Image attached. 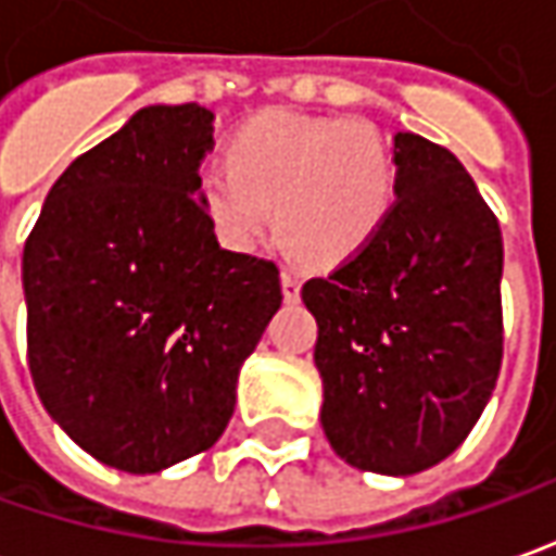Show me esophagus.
<instances>
[{
  "label": "esophagus",
  "instance_id": "1",
  "mask_svg": "<svg viewBox=\"0 0 556 556\" xmlns=\"http://www.w3.org/2000/svg\"><path fill=\"white\" fill-rule=\"evenodd\" d=\"M298 295H301V274L295 267H286L282 270V298L292 304V301H298Z\"/></svg>",
  "mask_w": 556,
  "mask_h": 556
}]
</instances>
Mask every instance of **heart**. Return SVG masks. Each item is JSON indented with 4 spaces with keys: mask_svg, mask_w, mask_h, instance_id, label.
Instances as JSON below:
<instances>
[{
    "mask_svg": "<svg viewBox=\"0 0 556 556\" xmlns=\"http://www.w3.org/2000/svg\"><path fill=\"white\" fill-rule=\"evenodd\" d=\"M227 156L230 165L200 175V200L233 249H255L277 220L292 249L341 264L372 242L391 212L388 144L351 116L261 113L237 131Z\"/></svg>",
    "mask_w": 556,
    "mask_h": 556,
    "instance_id": "heart-1",
    "label": "heart"
}]
</instances>
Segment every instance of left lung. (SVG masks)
<instances>
[{"label":"left lung","instance_id":"obj_1","mask_svg":"<svg viewBox=\"0 0 556 556\" xmlns=\"http://www.w3.org/2000/svg\"><path fill=\"white\" fill-rule=\"evenodd\" d=\"M396 200L372 242L304 282L323 431L359 470L409 477L465 443L502 369V230L465 165L393 138Z\"/></svg>","mask_w":556,"mask_h":556}]
</instances>
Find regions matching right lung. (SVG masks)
Returning <instances> with one entry per match:
<instances>
[{
    "mask_svg": "<svg viewBox=\"0 0 556 556\" xmlns=\"http://www.w3.org/2000/svg\"><path fill=\"white\" fill-rule=\"evenodd\" d=\"M212 119L200 104L138 110L67 165L24 245L36 393L128 473L215 446L282 304L277 264L220 249L200 200Z\"/></svg>",
    "mask_w": 556,
    "mask_h": 556,
    "instance_id": "add662e5",
    "label": "right lung"
}]
</instances>
